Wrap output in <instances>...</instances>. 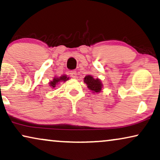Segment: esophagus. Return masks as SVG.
<instances>
[{
  "instance_id": "1",
  "label": "esophagus",
  "mask_w": 160,
  "mask_h": 160,
  "mask_svg": "<svg viewBox=\"0 0 160 160\" xmlns=\"http://www.w3.org/2000/svg\"><path fill=\"white\" fill-rule=\"evenodd\" d=\"M70 76L73 78H77V72L75 71V70H72V71L70 72Z\"/></svg>"
}]
</instances>
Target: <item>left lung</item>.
Instances as JSON below:
<instances>
[{
    "mask_svg": "<svg viewBox=\"0 0 160 160\" xmlns=\"http://www.w3.org/2000/svg\"><path fill=\"white\" fill-rule=\"evenodd\" d=\"M84 82L88 86V88L93 92L98 93L101 91L102 84L99 79H94L92 76L87 75L85 77Z\"/></svg>",
    "mask_w": 160,
    "mask_h": 160,
    "instance_id": "obj_1",
    "label": "left lung"
}]
</instances>
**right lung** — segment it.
Segmentation results:
<instances>
[{"label":"right lung","instance_id":"add662e5","mask_svg":"<svg viewBox=\"0 0 160 160\" xmlns=\"http://www.w3.org/2000/svg\"><path fill=\"white\" fill-rule=\"evenodd\" d=\"M68 79H69V78H67V77L66 75H63V76H61L58 78H55L54 79H53L52 81H51L50 82V86L51 87H52V88H55V86H56V85L58 84L59 82H61V81L64 82V81H66V80H67Z\"/></svg>","mask_w":160,"mask_h":160}]
</instances>
